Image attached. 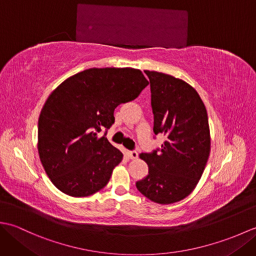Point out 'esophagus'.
Wrapping results in <instances>:
<instances>
[{
  "label": "esophagus",
  "instance_id": "1",
  "mask_svg": "<svg viewBox=\"0 0 256 256\" xmlns=\"http://www.w3.org/2000/svg\"><path fill=\"white\" fill-rule=\"evenodd\" d=\"M128 154V157L131 160H136L138 157V153L136 150H130Z\"/></svg>",
  "mask_w": 256,
  "mask_h": 256
}]
</instances>
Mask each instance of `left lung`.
Masks as SVG:
<instances>
[{"instance_id":"obj_1","label":"left lung","mask_w":256,"mask_h":256,"mask_svg":"<svg viewBox=\"0 0 256 256\" xmlns=\"http://www.w3.org/2000/svg\"><path fill=\"white\" fill-rule=\"evenodd\" d=\"M150 82L154 133L165 135L160 150L142 153L148 175L136 182L153 202L184 199L197 186L208 162L211 138L208 114L198 92L186 81L145 70Z\"/></svg>"}]
</instances>
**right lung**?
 Listing matches in <instances>:
<instances>
[{
	"mask_svg": "<svg viewBox=\"0 0 256 256\" xmlns=\"http://www.w3.org/2000/svg\"><path fill=\"white\" fill-rule=\"evenodd\" d=\"M148 81L134 68H90L59 84L38 120V154L52 182L72 197L106 186L122 152L99 138L114 123L116 108L136 99Z\"/></svg>",
	"mask_w": 256,
	"mask_h": 256,
	"instance_id": "obj_1",
	"label": "right lung"
}]
</instances>
